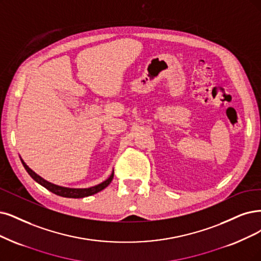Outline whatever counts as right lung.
<instances>
[{
  "mask_svg": "<svg viewBox=\"0 0 261 261\" xmlns=\"http://www.w3.org/2000/svg\"><path fill=\"white\" fill-rule=\"evenodd\" d=\"M21 162H22L24 169L29 173V175H30L36 182H38V184L42 185L43 187H45L46 189H48L49 191L54 192L55 195L60 196V197H64V198H75V199H77V198H85V197H88V196H92L94 194H98L99 191L103 190L104 188H106L111 184V181L114 177V172H112L111 176L106 180L102 181L101 184H99V185H95V186L89 187V188H67V187L58 186V185L53 184V182L47 181L46 179L42 178L40 175H37L35 172H33L30 168H29L23 162L22 159H21Z\"/></svg>",
  "mask_w": 261,
  "mask_h": 261,
  "instance_id": "1",
  "label": "right lung"
}]
</instances>
